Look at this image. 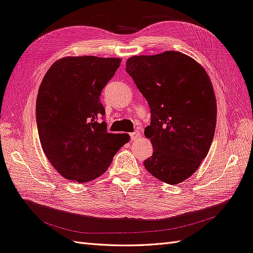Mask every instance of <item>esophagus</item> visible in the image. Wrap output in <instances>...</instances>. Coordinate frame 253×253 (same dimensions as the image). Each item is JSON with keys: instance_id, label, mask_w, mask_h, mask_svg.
Returning a JSON list of instances; mask_svg holds the SVG:
<instances>
[{"instance_id": "esophagus-1", "label": "esophagus", "mask_w": 253, "mask_h": 253, "mask_svg": "<svg viewBox=\"0 0 253 253\" xmlns=\"http://www.w3.org/2000/svg\"><path fill=\"white\" fill-rule=\"evenodd\" d=\"M130 136H131V139H137V138H139L140 137V133L139 132H133V133H131L130 134Z\"/></svg>"}]
</instances>
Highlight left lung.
<instances>
[{
    "label": "left lung",
    "mask_w": 253,
    "mask_h": 253,
    "mask_svg": "<svg viewBox=\"0 0 253 253\" xmlns=\"http://www.w3.org/2000/svg\"><path fill=\"white\" fill-rule=\"evenodd\" d=\"M126 72L150 107L144 134L153 153L145 168L159 180L180 183L195 173L212 143L217 102L211 78L194 59L171 50L128 58Z\"/></svg>",
    "instance_id": "8db88e82"
}]
</instances>
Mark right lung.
<instances>
[{
	"label": "right lung",
	"instance_id": "right-lung-1",
	"mask_svg": "<svg viewBox=\"0 0 253 253\" xmlns=\"http://www.w3.org/2000/svg\"><path fill=\"white\" fill-rule=\"evenodd\" d=\"M121 62L94 55L65 57L49 67L36 100V123L47 159L66 179L89 182L105 173L127 134L107 132L100 95Z\"/></svg>",
	"mask_w": 253,
	"mask_h": 253
}]
</instances>
